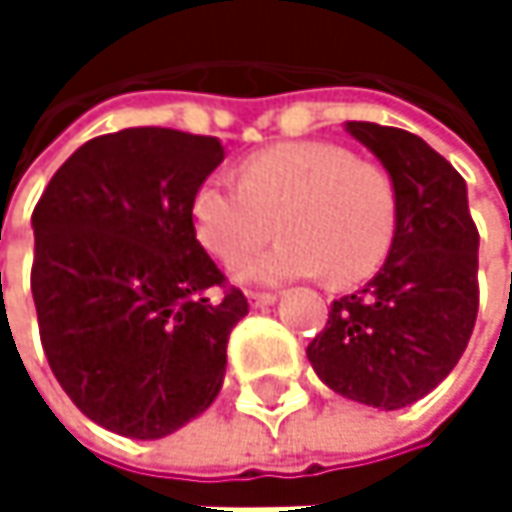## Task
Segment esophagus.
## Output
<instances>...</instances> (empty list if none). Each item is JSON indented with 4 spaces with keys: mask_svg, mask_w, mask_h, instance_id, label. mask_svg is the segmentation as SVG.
<instances>
[{
    "mask_svg": "<svg viewBox=\"0 0 512 512\" xmlns=\"http://www.w3.org/2000/svg\"><path fill=\"white\" fill-rule=\"evenodd\" d=\"M278 296L275 293H249V302H252V308H266V305H272Z\"/></svg>",
    "mask_w": 512,
    "mask_h": 512,
    "instance_id": "34e87169",
    "label": "esophagus"
}]
</instances>
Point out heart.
Segmentation results:
<instances>
[{
	"mask_svg": "<svg viewBox=\"0 0 512 512\" xmlns=\"http://www.w3.org/2000/svg\"><path fill=\"white\" fill-rule=\"evenodd\" d=\"M201 246L222 263L268 239L282 240L231 266L243 284H278L326 275L358 284L388 255L397 231V183L367 159L323 142H290L249 156L240 183L210 177L192 198Z\"/></svg>",
	"mask_w": 512,
	"mask_h": 512,
	"instance_id": "b5f03b06",
	"label": "heart"
}]
</instances>
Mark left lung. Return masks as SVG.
<instances>
[{
  "instance_id": "obj_1",
  "label": "left lung",
  "mask_w": 512,
  "mask_h": 512,
  "mask_svg": "<svg viewBox=\"0 0 512 512\" xmlns=\"http://www.w3.org/2000/svg\"><path fill=\"white\" fill-rule=\"evenodd\" d=\"M397 183V231L382 269L332 302L308 344L341 397L391 412L427 397L460 361L477 320V228L460 171L397 127L347 121Z\"/></svg>"
}]
</instances>
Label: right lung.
<instances>
[{"label":"right lung","instance_id":"obj_1","mask_svg":"<svg viewBox=\"0 0 512 512\" xmlns=\"http://www.w3.org/2000/svg\"><path fill=\"white\" fill-rule=\"evenodd\" d=\"M213 136L130 127L97 136L52 174L35 213L32 296L64 394L94 424L162 439L225 382L240 290L195 240L192 198L219 168Z\"/></svg>","mask_w":512,"mask_h":512}]
</instances>
